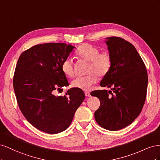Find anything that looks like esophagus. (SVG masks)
<instances>
[{
  "mask_svg": "<svg viewBox=\"0 0 160 160\" xmlns=\"http://www.w3.org/2000/svg\"><path fill=\"white\" fill-rule=\"evenodd\" d=\"M85 95L86 97H90V96H91L90 93H89V92H88V91H85Z\"/></svg>",
  "mask_w": 160,
  "mask_h": 160,
  "instance_id": "1",
  "label": "esophagus"
}]
</instances>
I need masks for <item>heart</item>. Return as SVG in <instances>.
<instances>
[{
  "label": "heart",
  "mask_w": 160,
  "mask_h": 160,
  "mask_svg": "<svg viewBox=\"0 0 160 160\" xmlns=\"http://www.w3.org/2000/svg\"><path fill=\"white\" fill-rule=\"evenodd\" d=\"M77 55L80 59L89 61L88 67L89 74L77 77L72 82V86L81 90H89L91 86L98 81V76L103 77L109 72L112 65V59L108 51L99 52V49L88 43H84L78 47ZM61 69L64 74L69 77L75 75L72 61L67 58L62 62Z\"/></svg>",
  "instance_id": "1"
}]
</instances>
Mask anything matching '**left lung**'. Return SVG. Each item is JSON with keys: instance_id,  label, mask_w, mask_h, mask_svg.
Wrapping results in <instances>:
<instances>
[{"instance_id": "obj_1", "label": "left lung", "mask_w": 160, "mask_h": 160, "mask_svg": "<svg viewBox=\"0 0 160 160\" xmlns=\"http://www.w3.org/2000/svg\"><path fill=\"white\" fill-rule=\"evenodd\" d=\"M107 39L112 65L100 85L111 88L113 93L95 90L91 95L100 101L94 114L97 123L105 129L118 131L132 123L141 113L146 99L148 77L146 65L132 43L117 37Z\"/></svg>"}]
</instances>
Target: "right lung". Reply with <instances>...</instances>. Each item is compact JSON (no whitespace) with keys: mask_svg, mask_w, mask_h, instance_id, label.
<instances>
[{"mask_svg":"<svg viewBox=\"0 0 160 160\" xmlns=\"http://www.w3.org/2000/svg\"><path fill=\"white\" fill-rule=\"evenodd\" d=\"M73 48L60 42L37 45L22 52L17 61L13 88L19 109L43 132L55 134L68 128L85 99L83 91L77 88L64 96L54 95L69 85L61 65Z\"/></svg>","mask_w":160,"mask_h":160,"instance_id":"add662e5","label":"right lung"}]
</instances>
